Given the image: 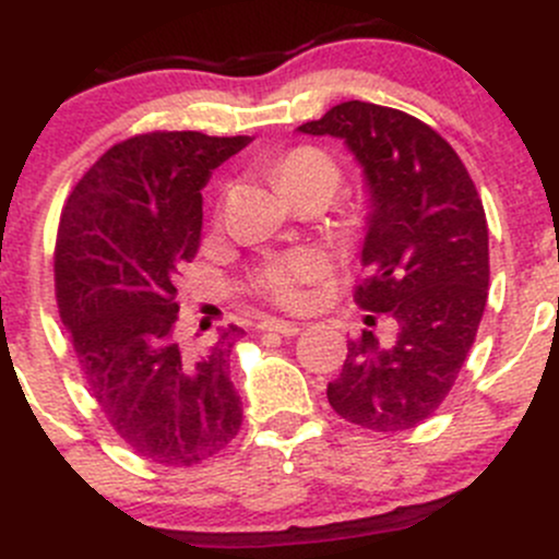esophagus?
Here are the masks:
<instances>
[{
	"label": "esophagus",
	"instance_id": "34e87169",
	"mask_svg": "<svg viewBox=\"0 0 559 559\" xmlns=\"http://www.w3.org/2000/svg\"><path fill=\"white\" fill-rule=\"evenodd\" d=\"M260 329H264V332H275V334H281V337H295V334L302 332V324H295V321L267 319V321H262Z\"/></svg>",
	"mask_w": 559,
	"mask_h": 559
}]
</instances>
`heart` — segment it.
Returning a JSON list of instances; mask_svg holds the SVG:
<instances>
[{
	"mask_svg": "<svg viewBox=\"0 0 559 559\" xmlns=\"http://www.w3.org/2000/svg\"><path fill=\"white\" fill-rule=\"evenodd\" d=\"M273 176L281 190L297 195L305 190H321L332 198L340 185V168L319 146H295L273 163ZM329 262L319 251H286L275 254L251 273V286L262 299L286 310H299L310 302V286L326 275Z\"/></svg>",
	"mask_w": 559,
	"mask_h": 559,
	"instance_id": "heart-1",
	"label": "heart"
}]
</instances>
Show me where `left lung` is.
I'll list each match as a JSON object with an SVG mask.
<instances>
[{"mask_svg": "<svg viewBox=\"0 0 559 559\" xmlns=\"http://www.w3.org/2000/svg\"><path fill=\"white\" fill-rule=\"evenodd\" d=\"M299 131L343 139L364 166L372 214L354 299L396 324L388 343L367 329L350 340L326 399L369 431H407L448 399L485 313L481 198L457 152L407 111L345 102Z\"/></svg>", "mask_w": 559, "mask_h": 559, "instance_id": "8db88e82", "label": "left lung"}]
</instances>
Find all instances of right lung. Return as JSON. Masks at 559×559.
I'll list each match as a JSON object with an SVG mask.
<instances>
[{"mask_svg": "<svg viewBox=\"0 0 559 559\" xmlns=\"http://www.w3.org/2000/svg\"><path fill=\"white\" fill-rule=\"evenodd\" d=\"M249 136L150 131L109 146L69 192L52 273L87 391L117 437L160 466L225 450L243 409L225 326L195 350L176 340L179 270L201 246V190Z\"/></svg>", "mask_w": 559, "mask_h": 559, "instance_id": "obj_1", "label": "right lung"}]
</instances>
